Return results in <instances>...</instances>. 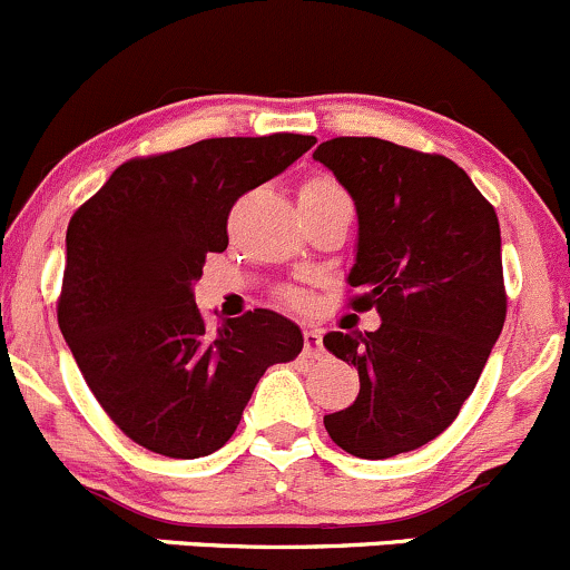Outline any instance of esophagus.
Instances as JSON below:
<instances>
[{"label": "esophagus", "instance_id": "34e87169", "mask_svg": "<svg viewBox=\"0 0 570 570\" xmlns=\"http://www.w3.org/2000/svg\"><path fill=\"white\" fill-rule=\"evenodd\" d=\"M321 354H324V337H321L318 328H307V332H304V356L318 360Z\"/></svg>", "mask_w": 570, "mask_h": 570}]
</instances>
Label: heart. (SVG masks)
I'll return each instance as SVG.
<instances>
[{
  "label": "heart",
  "mask_w": 570,
  "mask_h": 570,
  "mask_svg": "<svg viewBox=\"0 0 570 570\" xmlns=\"http://www.w3.org/2000/svg\"><path fill=\"white\" fill-rule=\"evenodd\" d=\"M340 191L343 189H340L332 178H326V175H313V178H307L302 184L298 197H324L340 195ZM279 302L287 304V307H304V304H307V293L298 291V287H283V291H279Z\"/></svg>",
  "instance_id": "1"
}]
</instances>
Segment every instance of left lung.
<instances>
[{"label":"left lung","instance_id":"1","mask_svg":"<svg viewBox=\"0 0 570 570\" xmlns=\"http://www.w3.org/2000/svg\"><path fill=\"white\" fill-rule=\"evenodd\" d=\"M354 197V313L375 332H328L360 373V395L324 416L337 448L392 459L448 431L472 395L508 313L500 219L455 161L375 137H334L313 154Z\"/></svg>","mask_w":570,"mask_h":570}]
</instances>
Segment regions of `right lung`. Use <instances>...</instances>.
I'll list each match as a JSON object with an SVG mask.
<instances>
[{
	"label": "right lung",
	"instance_id": "obj_1",
	"mask_svg": "<svg viewBox=\"0 0 570 570\" xmlns=\"http://www.w3.org/2000/svg\"><path fill=\"white\" fill-rule=\"evenodd\" d=\"M315 137H216L137 156L70 216L57 321L87 386L131 442L199 459L236 433L261 375L302 354L296 324L249 309L210 328L191 296L246 191Z\"/></svg>",
	"mask_w": 570,
	"mask_h": 570
}]
</instances>
